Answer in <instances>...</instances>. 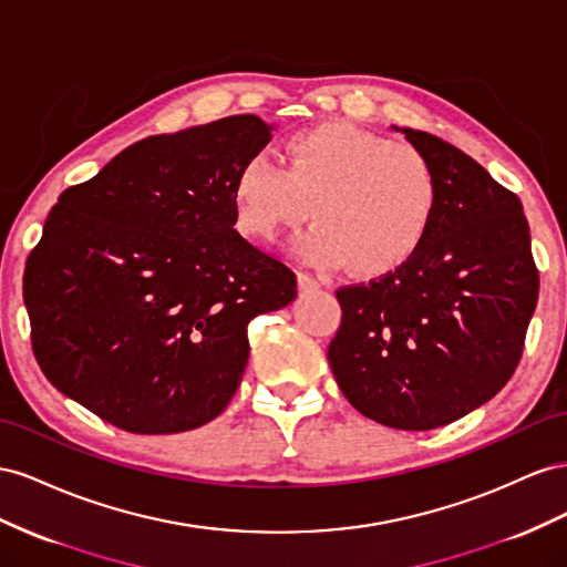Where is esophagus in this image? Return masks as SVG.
I'll return each instance as SVG.
<instances>
[{"mask_svg":"<svg viewBox=\"0 0 567 567\" xmlns=\"http://www.w3.org/2000/svg\"><path fill=\"white\" fill-rule=\"evenodd\" d=\"M297 285L301 292H313V289L320 287V282L316 278H311L309 272H297Z\"/></svg>","mask_w":567,"mask_h":567,"instance_id":"esophagus-1","label":"esophagus"}]
</instances>
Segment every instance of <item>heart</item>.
I'll use <instances>...</instances> for the list:
<instances>
[{"mask_svg":"<svg viewBox=\"0 0 567 567\" xmlns=\"http://www.w3.org/2000/svg\"><path fill=\"white\" fill-rule=\"evenodd\" d=\"M285 161L256 152L237 168L235 225L270 241L301 223L311 202L316 223L292 249L313 266L392 270L420 247L440 206V181L423 152L347 121L297 133Z\"/></svg>","mask_w":567,"mask_h":567,"instance_id":"heart-1","label":"heart"}]
</instances>
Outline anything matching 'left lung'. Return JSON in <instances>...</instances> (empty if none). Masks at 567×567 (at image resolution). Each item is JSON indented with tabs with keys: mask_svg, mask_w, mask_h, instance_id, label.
Wrapping results in <instances>:
<instances>
[{
	"mask_svg": "<svg viewBox=\"0 0 567 567\" xmlns=\"http://www.w3.org/2000/svg\"><path fill=\"white\" fill-rule=\"evenodd\" d=\"M392 127L430 158L440 206L394 272L337 289L342 326L328 361L365 417L434 430L504 390L537 309L539 272L513 192L449 142Z\"/></svg>",
	"mask_w": 567,
	"mask_h": 567,
	"instance_id": "1",
	"label": "left lung"
}]
</instances>
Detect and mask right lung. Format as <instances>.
Returning a JSON list of instances; mask_svg holds the SVG:
<instances>
[{
  "label": "right lung",
  "mask_w": 567,
  "mask_h": 567,
  "mask_svg": "<svg viewBox=\"0 0 567 567\" xmlns=\"http://www.w3.org/2000/svg\"><path fill=\"white\" fill-rule=\"evenodd\" d=\"M272 131L241 113L144 137L61 192L23 275L32 351L61 394L135 434L225 411L247 326L297 297V275L233 228L235 173Z\"/></svg>",
  "instance_id": "right-lung-1"
}]
</instances>
